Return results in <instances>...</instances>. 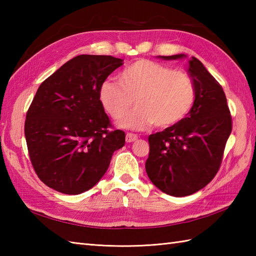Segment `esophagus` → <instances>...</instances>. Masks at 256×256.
<instances>
[{
  "mask_svg": "<svg viewBox=\"0 0 256 256\" xmlns=\"http://www.w3.org/2000/svg\"><path fill=\"white\" fill-rule=\"evenodd\" d=\"M138 138V136L136 134L126 133V138H125V140H126V143H132V142H135Z\"/></svg>",
  "mask_w": 256,
  "mask_h": 256,
  "instance_id": "1",
  "label": "esophagus"
}]
</instances>
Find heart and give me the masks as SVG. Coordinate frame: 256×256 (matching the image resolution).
Listing matches in <instances>:
<instances>
[{"label":"heart","instance_id":"1","mask_svg":"<svg viewBox=\"0 0 256 256\" xmlns=\"http://www.w3.org/2000/svg\"><path fill=\"white\" fill-rule=\"evenodd\" d=\"M118 81H104L99 99L114 120L126 116L135 100L138 108L121 122L125 128L144 130L153 123L160 128L174 126L188 116L196 101L194 81L186 72L146 59L130 64Z\"/></svg>","mask_w":256,"mask_h":256}]
</instances>
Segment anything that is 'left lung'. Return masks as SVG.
Returning <instances> with one entry per match:
<instances>
[{
	"instance_id": "1",
	"label": "left lung",
	"mask_w": 256,
	"mask_h": 256,
	"mask_svg": "<svg viewBox=\"0 0 256 256\" xmlns=\"http://www.w3.org/2000/svg\"><path fill=\"white\" fill-rule=\"evenodd\" d=\"M186 57L158 56L164 60ZM187 72L196 89L192 110L180 123L150 135L145 162L150 182L174 197L197 192L214 179L232 130L226 98L218 81L194 57L189 59Z\"/></svg>"
}]
</instances>
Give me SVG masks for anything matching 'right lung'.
I'll list each match as a JSON object with an SVG mask.
<instances>
[{
  "instance_id": "add662e5",
  "label": "right lung",
  "mask_w": 256,
  "mask_h": 256,
  "mask_svg": "<svg viewBox=\"0 0 256 256\" xmlns=\"http://www.w3.org/2000/svg\"><path fill=\"white\" fill-rule=\"evenodd\" d=\"M122 62L80 55L38 88L26 114L25 138L32 165L50 188L66 194L91 189L124 146L123 131H108L110 120L99 99L101 84Z\"/></svg>"
}]
</instances>
